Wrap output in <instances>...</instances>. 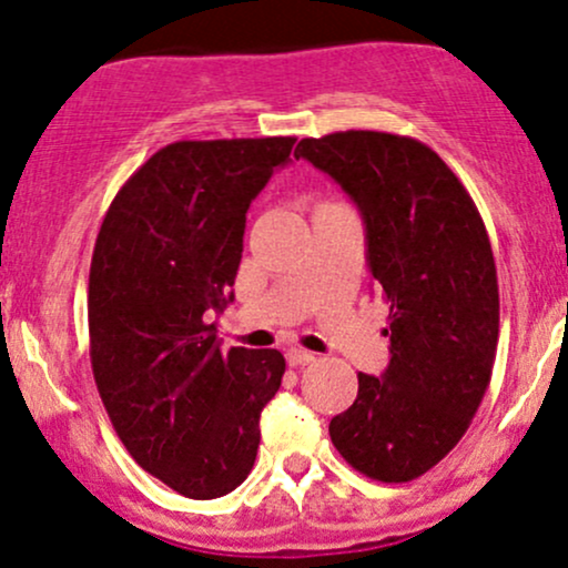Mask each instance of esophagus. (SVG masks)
<instances>
[{
    "instance_id": "1",
    "label": "esophagus",
    "mask_w": 568,
    "mask_h": 568,
    "mask_svg": "<svg viewBox=\"0 0 568 568\" xmlns=\"http://www.w3.org/2000/svg\"><path fill=\"white\" fill-rule=\"evenodd\" d=\"M316 359V354L305 352V348H290L286 352V362H290L292 367H301V365H311V362Z\"/></svg>"
}]
</instances>
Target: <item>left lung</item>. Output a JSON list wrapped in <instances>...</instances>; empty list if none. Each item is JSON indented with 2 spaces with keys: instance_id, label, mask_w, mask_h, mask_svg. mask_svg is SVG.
<instances>
[{
  "instance_id": "1",
  "label": "left lung",
  "mask_w": 568,
  "mask_h": 568,
  "mask_svg": "<svg viewBox=\"0 0 568 568\" xmlns=\"http://www.w3.org/2000/svg\"><path fill=\"white\" fill-rule=\"evenodd\" d=\"M295 158L356 203L373 290L388 303V367L359 373L329 437L356 473L416 480L456 448L490 384L499 284L486 225L443 158L410 136L337 131L301 139Z\"/></svg>"
}]
</instances>
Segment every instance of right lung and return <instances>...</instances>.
<instances>
[{
	"mask_svg": "<svg viewBox=\"0 0 568 568\" xmlns=\"http://www.w3.org/2000/svg\"><path fill=\"white\" fill-rule=\"evenodd\" d=\"M292 144H165L120 187L95 239L88 333L101 403L139 467L187 499L246 480L260 413L282 386V352L222 354L212 316L233 301L250 203Z\"/></svg>",
	"mask_w": 568,
	"mask_h": 568,
	"instance_id": "add662e5",
	"label": "right lung"
}]
</instances>
